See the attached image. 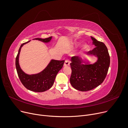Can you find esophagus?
I'll list each match as a JSON object with an SVG mask.
<instances>
[{
	"label": "esophagus",
	"mask_w": 128,
	"mask_h": 128,
	"mask_svg": "<svg viewBox=\"0 0 128 128\" xmlns=\"http://www.w3.org/2000/svg\"><path fill=\"white\" fill-rule=\"evenodd\" d=\"M70 60H66L65 61V63H64V65L65 66H69V65H70Z\"/></svg>",
	"instance_id": "esophagus-1"
}]
</instances>
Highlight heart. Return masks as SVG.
Instances as JSON below:
<instances>
[{"label": "heart", "mask_w": 128, "mask_h": 128, "mask_svg": "<svg viewBox=\"0 0 128 128\" xmlns=\"http://www.w3.org/2000/svg\"><path fill=\"white\" fill-rule=\"evenodd\" d=\"M87 48V45H86V44H84V46H83V48Z\"/></svg>", "instance_id": "1"}]
</instances>
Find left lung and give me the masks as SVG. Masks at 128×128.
Returning <instances> with one entry per match:
<instances>
[{
	"instance_id": "left-lung-1",
	"label": "left lung",
	"mask_w": 128,
	"mask_h": 128,
	"mask_svg": "<svg viewBox=\"0 0 128 128\" xmlns=\"http://www.w3.org/2000/svg\"><path fill=\"white\" fill-rule=\"evenodd\" d=\"M91 38L96 47L86 54L96 56L97 62L88 64V62L86 63L79 56H73L70 60V84L82 92L90 90L100 85L106 77L110 65V56L106 46L94 38Z\"/></svg>"
}]
</instances>
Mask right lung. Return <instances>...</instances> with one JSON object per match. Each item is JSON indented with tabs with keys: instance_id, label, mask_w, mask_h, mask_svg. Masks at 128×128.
<instances>
[{
	"instance_id": "1",
	"label": "right lung",
	"mask_w": 128,
	"mask_h": 128,
	"mask_svg": "<svg viewBox=\"0 0 128 128\" xmlns=\"http://www.w3.org/2000/svg\"><path fill=\"white\" fill-rule=\"evenodd\" d=\"M51 39L52 36L46 38H33V40H38L44 43L49 42ZM30 41L22 44L19 49L16 58V72L22 84L26 89L34 92H43L49 90L53 86L55 77L60 70L63 68L65 60H52L46 68L40 73L32 75L26 74L20 67L19 57L21 48Z\"/></svg>"
}]
</instances>
